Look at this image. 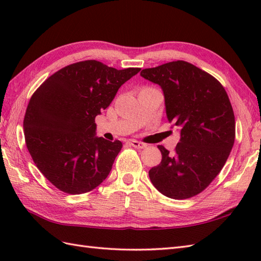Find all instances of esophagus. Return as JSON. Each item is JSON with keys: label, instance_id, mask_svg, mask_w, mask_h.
Returning a JSON list of instances; mask_svg holds the SVG:
<instances>
[{"label": "esophagus", "instance_id": "obj_1", "mask_svg": "<svg viewBox=\"0 0 261 261\" xmlns=\"http://www.w3.org/2000/svg\"><path fill=\"white\" fill-rule=\"evenodd\" d=\"M129 144H131L133 148H138V149H144L147 148V144L140 142V141H137V140H130Z\"/></svg>", "mask_w": 261, "mask_h": 261}]
</instances>
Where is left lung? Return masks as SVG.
<instances>
[{
    "mask_svg": "<svg viewBox=\"0 0 261 261\" xmlns=\"http://www.w3.org/2000/svg\"><path fill=\"white\" fill-rule=\"evenodd\" d=\"M140 75L161 87L169 122L180 131L173 153L158 145L162 160L150 169L151 182L166 197L191 198L213 182L233 147L228 94L216 77L180 60L144 69Z\"/></svg>",
    "mask_w": 261,
    "mask_h": 261,
    "instance_id": "1",
    "label": "left lung"
}]
</instances>
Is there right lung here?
Instances as JSON below:
<instances>
[{
	"label": "right lung",
	"instance_id": "1",
	"mask_svg": "<svg viewBox=\"0 0 261 261\" xmlns=\"http://www.w3.org/2000/svg\"><path fill=\"white\" fill-rule=\"evenodd\" d=\"M140 68L117 70L95 60L59 70L30 99L23 121L30 154L59 190L81 195L110 173L122 142L95 137V117Z\"/></svg>",
	"mask_w": 261,
	"mask_h": 261
}]
</instances>
